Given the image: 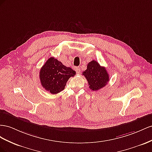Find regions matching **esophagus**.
Listing matches in <instances>:
<instances>
[{
  "instance_id": "34e87169",
  "label": "esophagus",
  "mask_w": 152,
  "mask_h": 152,
  "mask_svg": "<svg viewBox=\"0 0 152 152\" xmlns=\"http://www.w3.org/2000/svg\"><path fill=\"white\" fill-rule=\"evenodd\" d=\"M75 71H76V73L77 74H80V71H81V70H80V69L78 67H75Z\"/></svg>"
}]
</instances>
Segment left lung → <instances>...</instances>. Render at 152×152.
Listing matches in <instances>:
<instances>
[{"label": "left lung", "mask_w": 152, "mask_h": 152, "mask_svg": "<svg viewBox=\"0 0 152 152\" xmlns=\"http://www.w3.org/2000/svg\"><path fill=\"white\" fill-rule=\"evenodd\" d=\"M82 74L87 80L89 88L93 91L104 87L110 80L109 75L104 67L101 66L95 60L90 62L87 69Z\"/></svg>", "instance_id": "left-lung-1"}]
</instances>
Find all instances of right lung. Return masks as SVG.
<instances>
[{
  "label": "right lung",
  "mask_w": 152,
  "mask_h": 152,
  "mask_svg": "<svg viewBox=\"0 0 152 152\" xmlns=\"http://www.w3.org/2000/svg\"><path fill=\"white\" fill-rule=\"evenodd\" d=\"M75 75L76 72L71 67L50 57L41 67L39 78L43 88L52 94H57L65 88L67 81Z\"/></svg>",
  "instance_id": "add662e5"
}]
</instances>
